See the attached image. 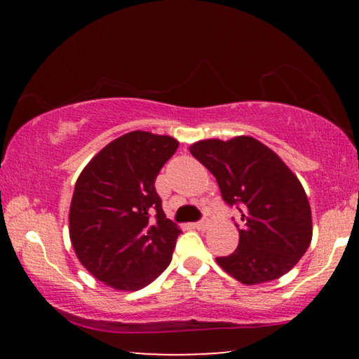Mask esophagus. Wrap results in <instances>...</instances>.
<instances>
[{"mask_svg":"<svg viewBox=\"0 0 359 359\" xmlns=\"http://www.w3.org/2000/svg\"><path fill=\"white\" fill-rule=\"evenodd\" d=\"M208 227H209L208 219H203V220H199V222L194 224V229H198V230H205Z\"/></svg>","mask_w":359,"mask_h":359,"instance_id":"esophagus-1","label":"esophagus"}]
</instances>
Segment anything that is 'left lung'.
<instances>
[{"mask_svg":"<svg viewBox=\"0 0 359 359\" xmlns=\"http://www.w3.org/2000/svg\"><path fill=\"white\" fill-rule=\"evenodd\" d=\"M191 155L215 176L222 199L242 215L238 247L219 257V266L237 281H273L296 266L312 240L306 191L284 161L253 137L201 140Z\"/></svg>","mask_w":359,"mask_h":359,"instance_id":"obj_1","label":"left lung"}]
</instances>
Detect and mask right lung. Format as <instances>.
I'll return each mask as SVG.
<instances>
[{"mask_svg": "<svg viewBox=\"0 0 359 359\" xmlns=\"http://www.w3.org/2000/svg\"><path fill=\"white\" fill-rule=\"evenodd\" d=\"M178 140L129 132L107 144L78 176L70 238L80 263L121 291H139L168 268L181 230L166 219L155 180Z\"/></svg>", "mask_w": 359, "mask_h": 359, "instance_id": "right-lung-1", "label": "right lung"}]
</instances>
